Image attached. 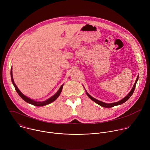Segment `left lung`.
<instances>
[{
    "instance_id": "8db88e82",
    "label": "left lung",
    "mask_w": 150,
    "mask_h": 150,
    "mask_svg": "<svg viewBox=\"0 0 150 150\" xmlns=\"http://www.w3.org/2000/svg\"><path fill=\"white\" fill-rule=\"evenodd\" d=\"M138 77H139V75L138 76V77H137V80H136V81H135V83H134V86H133V87H132L131 91H130V93L127 94V96H126L125 97H124L123 99H122L120 101H117V102H116V103H109V104L105 103H104V102L100 101H99V100H97V99L93 98V97H91L87 91H86V94H87V95L88 96V97H89L91 100H92L93 101H94V102H96V103H97V104H99L100 105L103 107V108H112V107H114V106H115V105H120V104H122L124 103L125 102H126L128 99H129V98L132 96V94H133L134 92V90H135V86H136V83H137V81H138Z\"/></svg>"
}]
</instances>
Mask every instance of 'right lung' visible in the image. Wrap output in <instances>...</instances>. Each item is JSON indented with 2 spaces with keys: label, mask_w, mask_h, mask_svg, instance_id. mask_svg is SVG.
Masks as SVG:
<instances>
[{
  "label": "right lung",
  "mask_w": 150,
  "mask_h": 150,
  "mask_svg": "<svg viewBox=\"0 0 150 150\" xmlns=\"http://www.w3.org/2000/svg\"><path fill=\"white\" fill-rule=\"evenodd\" d=\"M12 69H11V76L12 82V83H13V85H14L15 88L16 92L18 93V94H19V96L21 98H22L25 101H26V102L28 103H30V104H33V105H35V106H44V105H47V104H49L52 103L53 101H54V100H56L57 98V97L59 96V95L60 94V93H61V92H62V88H63V85H62V86L60 87L59 90H58V91H57L54 96H53L52 97H50V98H49L48 100H46V101L40 102V101H34V100H32V99H30V98H28L27 97H26L25 96H24L22 93H21V92L19 90V89H18V87H16V84L14 83V81H13V79L12 71Z\"/></svg>",
  "instance_id": "right-lung-1"
}]
</instances>
